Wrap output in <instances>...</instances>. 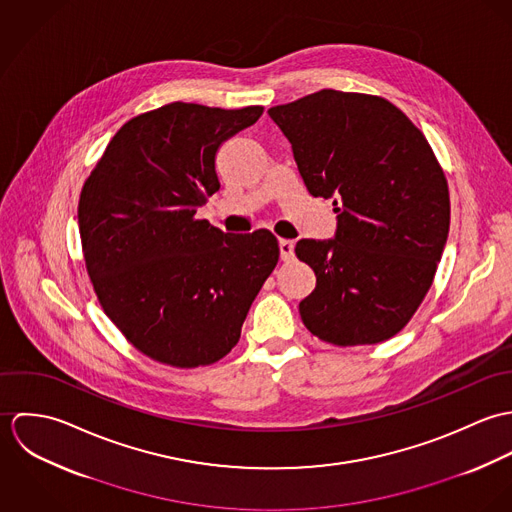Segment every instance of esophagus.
I'll return each mask as SVG.
<instances>
[{
  "mask_svg": "<svg viewBox=\"0 0 512 512\" xmlns=\"http://www.w3.org/2000/svg\"><path fill=\"white\" fill-rule=\"evenodd\" d=\"M293 248H295V244H293V240H286V238H282L280 240V256H282V260H292L293 258Z\"/></svg>",
  "mask_w": 512,
  "mask_h": 512,
  "instance_id": "1",
  "label": "esophagus"
}]
</instances>
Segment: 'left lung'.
I'll use <instances>...</instances> for the list:
<instances>
[{"instance_id": "left-lung-1", "label": "left lung", "mask_w": 512, "mask_h": 512, "mask_svg": "<svg viewBox=\"0 0 512 512\" xmlns=\"http://www.w3.org/2000/svg\"><path fill=\"white\" fill-rule=\"evenodd\" d=\"M313 197L333 199V238H301L315 290L303 325L339 345L396 335L430 290L449 232V191L424 134L384 98L319 90L268 110Z\"/></svg>"}]
</instances>
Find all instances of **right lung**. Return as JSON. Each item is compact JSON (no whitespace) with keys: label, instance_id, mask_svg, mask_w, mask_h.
I'll use <instances>...</instances> for the list:
<instances>
[{"label":"right lung","instance_id":"obj_1","mask_svg":"<svg viewBox=\"0 0 512 512\" xmlns=\"http://www.w3.org/2000/svg\"><path fill=\"white\" fill-rule=\"evenodd\" d=\"M262 112L173 102L136 116L82 187L78 230L94 292L153 361L191 368L230 353L278 264L270 230L232 234L195 217L219 191L220 146Z\"/></svg>","mask_w":512,"mask_h":512}]
</instances>
